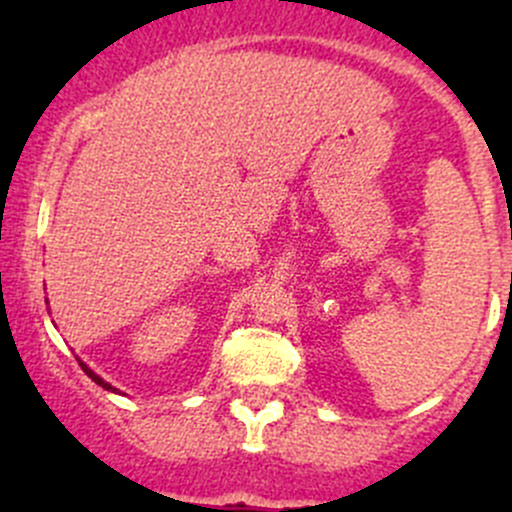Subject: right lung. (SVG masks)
<instances>
[{
    "label": "right lung",
    "mask_w": 512,
    "mask_h": 512,
    "mask_svg": "<svg viewBox=\"0 0 512 512\" xmlns=\"http://www.w3.org/2000/svg\"><path fill=\"white\" fill-rule=\"evenodd\" d=\"M79 364H81V369H84V371H86V376H91V381H96V384H98V386H103V389H106V391H118V389H113V386H111V384H108V381H103V379H101V376H98V374H96V371H94V369H91V366H86V364H84V361H81V359H79Z\"/></svg>",
    "instance_id": "1"
}]
</instances>
